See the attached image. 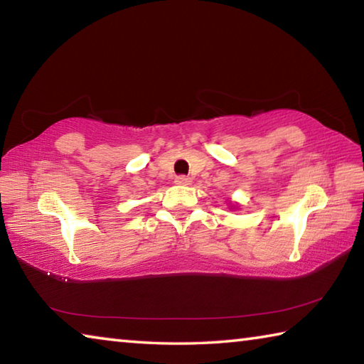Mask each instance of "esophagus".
<instances>
[{
	"label": "esophagus",
	"instance_id": "1",
	"mask_svg": "<svg viewBox=\"0 0 364 364\" xmlns=\"http://www.w3.org/2000/svg\"><path fill=\"white\" fill-rule=\"evenodd\" d=\"M175 183H176V184H183V186H188V184L193 183V178L181 175V176H176V178H175Z\"/></svg>",
	"mask_w": 364,
	"mask_h": 364
}]
</instances>
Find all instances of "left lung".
<instances>
[{"instance_id":"1","label":"left lung","mask_w":364,"mask_h":364,"mask_svg":"<svg viewBox=\"0 0 364 364\" xmlns=\"http://www.w3.org/2000/svg\"><path fill=\"white\" fill-rule=\"evenodd\" d=\"M230 207H231V210H232V208H236V207H239V205L236 204V202H231V200H230Z\"/></svg>"}]
</instances>
